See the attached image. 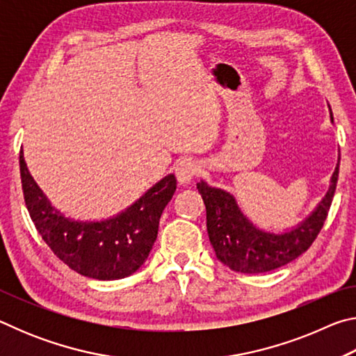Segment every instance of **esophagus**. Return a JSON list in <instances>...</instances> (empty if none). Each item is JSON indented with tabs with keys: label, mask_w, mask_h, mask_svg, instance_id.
<instances>
[{
	"label": "esophagus",
	"mask_w": 356,
	"mask_h": 356,
	"mask_svg": "<svg viewBox=\"0 0 356 356\" xmlns=\"http://www.w3.org/2000/svg\"><path fill=\"white\" fill-rule=\"evenodd\" d=\"M200 172V165L196 161H193L190 159L180 160L176 170H174V174H176V179L180 185H186L191 182V179Z\"/></svg>",
	"instance_id": "obj_1"
}]
</instances>
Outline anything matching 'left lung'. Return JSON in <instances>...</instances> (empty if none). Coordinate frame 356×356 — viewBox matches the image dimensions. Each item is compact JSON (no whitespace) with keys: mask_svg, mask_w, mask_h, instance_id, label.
Instances as JSON below:
<instances>
[{"mask_svg":"<svg viewBox=\"0 0 356 356\" xmlns=\"http://www.w3.org/2000/svg\"><path fill=\"white\" fill-rule=\"evenodd\" d=\"M339 160L341 156L337 159L327 195L318 202L314 212L297 227L282 234L265 232L259 229L242 213L231 193L215 188L201 180L197 184V191L201 193L206 204L207 232L218 261L234 272L265 273L303 254L317 238L327 220L339 176Z\"/></svg>","mask_w":356,"mask_h":356,"instance_id":"left-lung-1","label":"left lung"}]
</instances>
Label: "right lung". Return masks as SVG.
I'll return each instance as SVG.
<instances>
[{
  "label": "right lung",
  "mask_w": 356,
  "mask_h": 356,
  "mask_svg": "<svg viewBox=\"0 0 356 356\" xmlns=\"http://www.w3.org/2000/svg\"><path fill=\"white\" fill-rule=\"evenodd\" d=\"M20 176L26 209L44 242L76 273L100 281L125 278L146 262L160 216L177 186L174 174H168L119 215L104 221H75L51 206L29 174L23 150Z\"/></svg>",
  "instance_id": "obj_1"
}]
</instances>
